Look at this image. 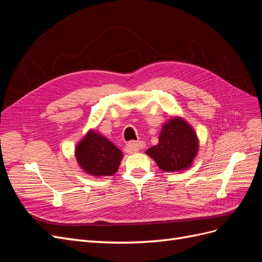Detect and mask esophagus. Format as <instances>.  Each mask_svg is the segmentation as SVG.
I'll use <instances>...</instances> for the list:
<instances>
[{"label": "esophagus", "instance_id": "1", "mask_svg": "<svg viewBox=\"0 0 262 262\" xmlns=\"http://www.w3.org/2000/svg\"><path fill=\"white\" fill-rule=\"evenodd\" d=\"M145 148V142L143 141H130L127 145V149L130 152H137V151Z\"/></svg>", "mask_w": 262, "mask_h": 262}]
</instances>
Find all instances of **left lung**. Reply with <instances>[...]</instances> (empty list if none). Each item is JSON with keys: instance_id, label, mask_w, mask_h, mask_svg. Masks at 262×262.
<instances>
[{"instance_id": "1", "label": "left lung", "mask_w": 262, "mask_h": 262, "mask_svg": "<svg viewBox=\"0 0 262 262\" xmlns=\"http://www.w3.org/2000/svg\"><path fill=\"white\" fill-rule=\"evenodd\" d=\"M198 151L196 133L184 120L174 117L163 125L158 145L146 154L165 172L185 170L190 166Z\"/></svg>"}]
</instances>
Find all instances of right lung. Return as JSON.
<instances>
[{
  "label": "right lung",
  "instance_id": "obj_1",
  "mask_svg": "<svg viewBox=\"0 0 262 262\" xmlns=\"http://www.w3.org/2000/svg\"><path fill=\"white\" fill-rule=\"evenodd\" d=\"M122 157L119 148L92 130L76 147L77 162L85 172L94 176L113 175L120 166Z\"/></svg>",
  "mask_w": 262,
  "mask_h": 262
}]
</instances>
